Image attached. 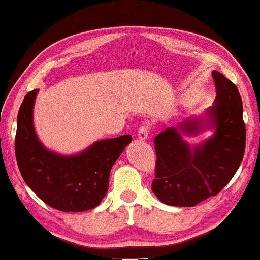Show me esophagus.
Returning <instances> with one entry per match:
<instances>
[{"instance_id": "34e87169", "label": "esophagus", "mask_w": 260, "mask_h": 260, "mask_svg": "<svg viewBox=\"0 0 260 260\" xmlns=\"http://www.w3.org/2000/svg\"><path fill=\"white\" fill-rule=\"evenodd\" d=\"M149 130H150V126L148 124H144L141 125L139 130H138V137L140 140H145L148 138V134H149Z\"/></svg>"}]
</instances>
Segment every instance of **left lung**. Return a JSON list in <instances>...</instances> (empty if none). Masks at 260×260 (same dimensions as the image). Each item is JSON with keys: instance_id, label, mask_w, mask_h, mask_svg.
Here are the masks:
<instances>
[{"instance_id": "1", "label": "left lung", "mask_w": 260, "mask_h": 260, "mask_svg": "<svg viewBox=\"0 0 260 260\" xmlns=\"http://www.w3.org/2000/svg\"><path fill=\"white\" fill-rule=\"evenodd\" d=\"M215 104L206 121L190 117L178 128H168L155 137V179L151 190L161 203L193 207L216 196L241 164L246 149L242 100L237 86L221 72L213 71ZM207 127L214 135L202 145L190 147L181 133L197 134Z\"/></svg>"}]
</instances>
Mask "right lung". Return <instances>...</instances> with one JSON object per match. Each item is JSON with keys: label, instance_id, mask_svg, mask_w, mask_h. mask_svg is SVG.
Segmentation results:
<instances>
[{"label": "right lung", "instance_id": "1", "mask_svg": "<svg viewBox=\"0 0 260 260\" xmlns=\"http://www.w3.org/2000/svg\"><path fill=\"white\" fill-rule=\"evenodd\" d=\"M38 89L24 96L19 109L14 150L27 185L48 206L62 212H85L99 206L109 189L110 172L132 137L99 140L78 155L48 150L37 138L32 109Z\"/></svg>", "mask_w": 260, "mask_h": 260}]
</instances>
